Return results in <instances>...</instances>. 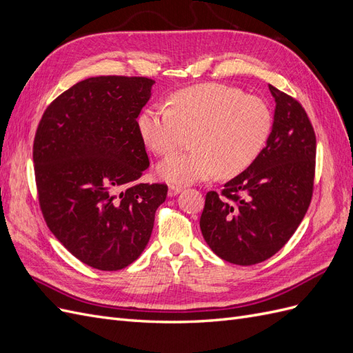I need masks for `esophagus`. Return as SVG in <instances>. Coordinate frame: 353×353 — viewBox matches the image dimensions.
Masks as SVG:
<instances>
[{
	"label": "esophagus",
	"mask_w": 353,
	"mask_h": 353,
	"mask_svg": "<svg viewBox=\"0 0 353 353\" xmlns=\"http://www.w3.org/2000/svg\"><path fill=\"white\" fill-rule=\"evenodd\" d=\"M181 191V187L179 185H170L169 187V191H168V194L170 196V197H174V196H176L178 193Z\"/></svg>",
	"instance_id": "esophagus-1"
}]
</instances>
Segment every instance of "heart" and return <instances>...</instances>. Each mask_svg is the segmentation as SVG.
<instances>
[{"instance_id":"b5f03b06","label":"heart","mask_w":353,"mask_h":353,"mask_svg":"<svg viewBox=\"0 0 353 353\" xmlns=\"http://www.w3.org/2000/svg\"><path fill=\"white\" fill-rule=\"evenodd\" d=\"M152 104L138 117L144 144L168 156L193 135V152L170 156L157 166L159 176L175 185L193 184L216 174L231 178L262 153L272 131L270 104L256 95L222 83H203Z\"/></svg>"}]
</instances>
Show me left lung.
Returning a JSON list of instances; mask_svg holds the SVG:
<instances>
[{
  "mask_svg": "<svg viewBox=\"0 0 353 353\" xmlns=\"http://www.w3.org/2000/svg\"><path fill=\"white\" fill-rule=\"evenodd\" d=\"M274 125L262 153L209 191L200 230L221 259L249 266L270 259L302 222L314 191L316 138L302 104L270 85Z\"/></svg>",
  "mask_w": 353,
  "mask_h": 353,
  "instance_id": "8db88e82",
  "label": "left lung"
}]
</instances>
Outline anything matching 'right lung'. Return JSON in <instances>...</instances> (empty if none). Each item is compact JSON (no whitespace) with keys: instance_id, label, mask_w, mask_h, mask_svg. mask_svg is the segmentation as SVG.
Masks as SVG:
<instances>
[{"instance_id":"add662e5","label":"right lung","mask_w":353,"mask_h":353,"mask_svg":"<svg viewBox=\"0 0 353 353\" xmlns=\"http://www.w3.org/2000/svg\"><path fill=\"white\" fill-rule=\"evenodd\" d=\"M154 81L95 77L42 114L34 141L39 206L48 228L85 265L117 271L150 240L166 184H138L150 165L137 117Z\"/></svg>"}]
</instances>
